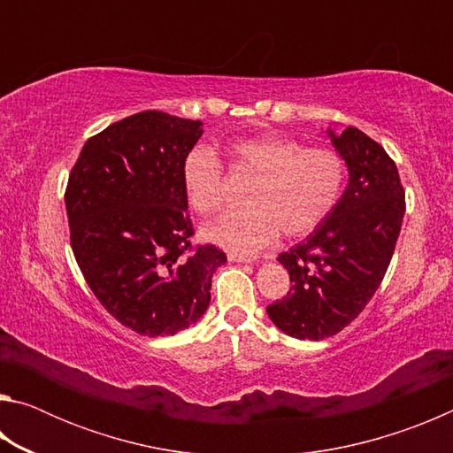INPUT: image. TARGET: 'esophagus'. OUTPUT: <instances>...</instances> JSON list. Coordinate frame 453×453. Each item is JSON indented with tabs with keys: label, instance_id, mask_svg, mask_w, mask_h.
<instances>
[{
	"label": "esophagus",
	"instance_id": "obj_1",
	"mask_svg": "<svg viewBox=\"0 0 453 453\" xmlns=\"http://www.w3.org/2000/svg\"><path fill=\"white\" fill-rule=\"evenodd\" d=\"M227 257H229V262H237V264H251V262H254V257H248V256H242V254H234V251H229Z\"/></svg>",
	"mask_w": 453,
	"mask_h": 453
}]
</instances>
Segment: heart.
Masks as SVG:
<instances>
[{
    "label": "heart",
    "mask_w": 453,
    "mask_h": 453,
    "mask_svg": "<svg viewBox=\"0 0 453 453\" xmlns=\"http://www.w3.org/2000/svg\"><path fill=\"white\" fill-rule=\"evenodd\" d=\"M234 170L254 178L245 210L229 211L203 235L218 245L256 254L278 234L288 240L318 229L346 189V159L332 148H305L291 137L265 134L237 137L227 145ZM181 188L191 210L211 216L226 202V175L216 153L196 145L181 159Z\"/></svg>",
    "instance_id": "obj_1"
}]
</instances>
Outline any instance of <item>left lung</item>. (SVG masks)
I'll list each match as a JSON object with an SVG mask.
<instances>
[{"label":"left lung","mask_w":453,"mask_h":453,"mask_svg":"<svg viewBox=\"0 0 453 453\" xmlns=\"http://www.w3.org/2000/svg\"><path fill=\"white\" fill-rule=\"evenodd\" d=\"M332 135L349 183L318 229L278 256L289 273L288 296L267 316L297 340H324L351 324L380 288L405 213L395 162L357 127Z\"/></svg>","instance_id":"8db88e82"}]
</instances>
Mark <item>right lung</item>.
I'll return each instance as SVG.
<instances>
[{
  "label": "right lung",
  "mask_w": 453,
  "mask_h": 453,
  "mask_svg": "<svg viewBox=\"0 0 453 453\" xmlns=\"http://www.w3.org/2000/svg\"><path fill=\"white\" fill-rule=\"evenodd\" d=\"M202 121L140 111L91 135L65 188L70 242L99 303L140 335H173L203 316L216 245H191L181 159Z\"/></svg>",
  "instance_id": "add662e5"
}]
</instances>
